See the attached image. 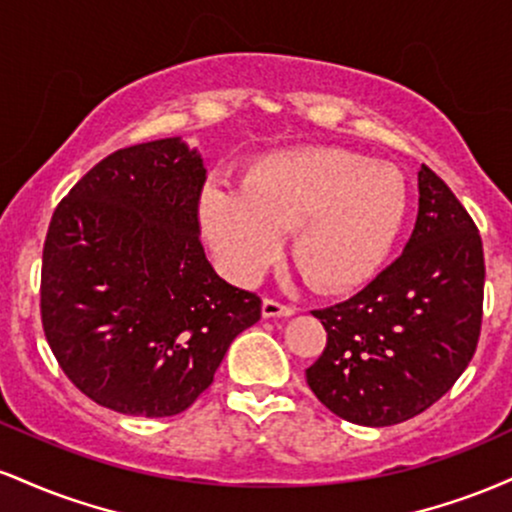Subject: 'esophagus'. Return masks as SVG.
Returning <instances> with one entry per match:
<instances>
[{
    "mask_svg": "<svg viewBox=\"0 0 512 512\" xmlns=\"http://www.w3.org/2000/svg\"><path fill=\"white\" fill-rule=\"evenodd\" d=\"M296 313V308L289 303H281L276 298H264L262 301V315L264 317H289Z\"/></svg>",
    "mask_w": 512,
    "mask_h": 512,
    "instance_id": "34e87169",
    "label": "esophagus"
}]
</instances>
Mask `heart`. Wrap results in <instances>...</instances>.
<instances>
[{
  "label": "heart",
  "instance_id": "1",
  "mask_svg": "<svg viewBox=\"0 0 512 512\" xmlns=\"http://www.w3.org/2000/svg\"><path fill=\"white\" fill-rule=\"evenodd\" d=\"M407 211V185L390 166L339 149H298L252 163L240 190L209 187L202 223L226 272L245 281L291 231L293 267L317 291L363 284L385 260Z\"/></svg>",
  "mask_w": 512,
  "mask_h": 512
}]
</instances>
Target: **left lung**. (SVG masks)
Segmentation results:
<instances>
[{
	"label": "left lung",
	"instance_id": "1",
	"mask_svg": "<svg viewBox=\"0 0 512 512\" xmlns=\"http://www.w3.org/2000/svg\"><path fill=\"white\" fill-rule=\"evenodd\" d=\"M484 248L472 216L428 166L404 252L373 281L313 310L327 346L305 370L332 414L358 426H395L455 385L477 351Z\"/></svg>",
	"mask_w": 512,
	"mask_h": 512
}]
</instances>
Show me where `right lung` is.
Segmentation results:
<instances>
[{
	"label": "right lung",
	"mask_w": 512,
	"mask_h": 512,
	"mask_svg": "<svg viewBox=\"0 0 512 512\" xmlns=\"http://www.w3.org/2000/svg\"><path fill=\"white\" fill-rule=\"evenodd\" d=\"M204 180L197 149L156 139L96 163L52 214L43 330L64 375L105 409L180 414L260 320V296L223 281L204 255Z\"/></svg>",
	"instance_id": "obj_1"
}]
</instances>
